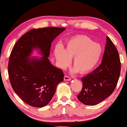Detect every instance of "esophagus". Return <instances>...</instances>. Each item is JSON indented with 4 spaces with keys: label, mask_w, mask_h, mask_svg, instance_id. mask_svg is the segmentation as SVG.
<instances>
[{
    "label": "esophagus",
    "mask_w": 127,
    "mask_h": 127,
    "mask_svg": "<svg viewBox=\"0 0 127 127\" xmlns=\"http://www.w3.org/2000/svg\"><path fill=\"white\" fill-rule=\"evenodd\" d=\"M71 80V78L67 76H65L64 77V80L65 81H70Z\"/></svg>",
    "instance_id": "1"
}]
</instances>
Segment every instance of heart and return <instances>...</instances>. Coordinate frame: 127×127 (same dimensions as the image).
<instances>
[{
	"mask_svg": "<svg viewBox=\"0 0 127 127\" xmlns=\"http://www.w3.org/2000/svg\"><path fill=\"white\" fill-rule=\"evenodd\" d=\"M103 53V48L86 36H77L67 41L64 49L60 45L55 47L54 55L59 66L65 68L73 58L74 72L81 74L93 70L98 64Z\"/></svg>",
	"mask_w": 127,
	"mask_h": 127,
	"instance_id": "obj_1",
	"label": "heart"
}]
</instances>
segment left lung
Masks as SVG:
<instances>
[{
  "mask_svg": "<svg viewBox=\"0 0 127 127\" xmlns=\"http://www.w3.org/2000/svg\"><path fill=\"white\" fill-rule=\"evenodd\" d=\"M120 71L119 53L110 38L107 37L101 64L81 79L83 88L77 98L86 105H95L103 101L114 91Z\"/></svg>",
  "mask_w": 127,
  "mask_h": 127,
  "instance_id": "1",
  "label": "left lung"
}]
</instances>
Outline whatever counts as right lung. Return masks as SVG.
<instances>
[{
  "mask_svg": "<svg viewBox=\"0 0 127 127\" xmlns=\"http://www.w3.org/2000/svg\"><path fill=\"white\" fill-rule=\"evenodd\" d=\"M65 28L33 29L17 41L10 54L8 73L11 87L24 102L31 106L42 107L49 103L56 88L64 80L61 69L50 63L51 43ZM43 56L31 58L33 49Z\"/></svg>",
  "mask_w": 127,
  "mask_h": 127,
  "instance_id": "right-lung-1",
  "label": "right lung"
}]
</instances>
